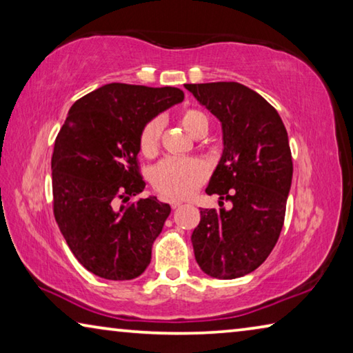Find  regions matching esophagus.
Listing matches in <instances>:
<instances>
[{"instance_id": "obj_1", "label": "esophagus", "mask_w": 353, "mask_h": 353, "mask_svg": "<svg viewBox=\"0 0 353 353\" xmlns=\"http://www.w3.org/2000/svg\"><path fill=\"white\" fill-rule=\"evenodd\" d=\"M181 205H182L181 201H171V207H172V208H179Z\"/></svg>"}]
</instances>
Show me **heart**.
Segmentation results:
<instances>
[{
	"mask_svg": "<svg viewBox=\"0 0 353 353\" xmlns=\"http://www.w3.org/2000/svg\"><path fill=\"white\" fill-rule=\"evenodd\" d=\"M181 124L188 134L198 137L208 130V117L202 110L187 109L181 113ZM162 137V121L154 118L143 126L139 137L140 152L146 157L157 154ZM208 170L199 159L168 157L152 170L151 182L160 194L171 199H182L193 194L205 181Z\"/></svg>",
	"mask_w": 353,
	"mask_h": 353,
	"instance_id": "obj_1",
	"label": "heart"
}]
</instances>
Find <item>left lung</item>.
Listing matches in <instances>:
<instances>
[{
    "label": "left lung",
    "instance_id": "1",
    "mask_svg": "<svg viewBox=\"0 0 353 353\" xmlns=\"http://www.w3.org/2000/svg\"><path fill=\"white\" fill-rule=\"evenodd\" d=\"M185 88L223 129V155L205 193L232 202L229 210H201L191 235L196 261L213 279L243 277L268 259L282 232L292 181L288 134L277 110L243 83Z\"/></svg>",
    "mask_w": 353,
    "mask_h": 353
}]
</instances>
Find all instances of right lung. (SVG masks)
I'll use <instances>...</instances> for the list:
<instances>
[{
  "mask_svg": "<svg viewBox=\"0 0 353 353\" xmlns=\"http://www.w3.org/2000/svg\"><path fill=\"white\" fill-rule=\"evenodd\" d=\"M182 101L176 87L112 82L71 105L51 159L54 218L71 252L94 276L130 280L151 263L171 207L154 196L128 202L146 185L137 165L139 137L148 121Z\"/></svg>",
  "mask_w": 353,
  "mask_h": 353,
  "instance_id": "right-lung-1",
  "label": "right lung"
}]
</instances>
